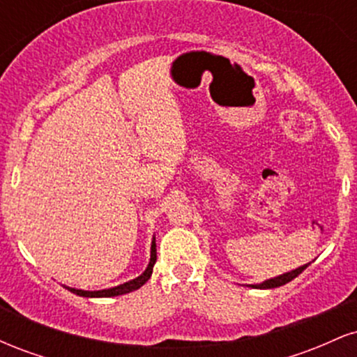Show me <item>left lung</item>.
Wrapping results in <instances>:
<instances>
[{
	"label": "left lung",
	"instance_id": "left-lung-1",
	"mask_svg": "<svg viewBox=\"0 0 357 357\" xmlns=\"http://www.w3.org/2000/svg\"><path fill=\"white\" fill-rule=\"evenodd\" d=\"M309 267V264L307 265H302V267H298L296 270H292V272H287L284 275H278V277H273V278H268V280L261 282V284H257V285H252L253 289H275V287H280V285H285L289 284L290 280H294V278L301 275L304 270Z\"/></svg>",
	"mask_w": 357,
	"mask_h": 357
}]
</instances>
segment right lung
I'll return each instance as SVG.
<instances>
[{
    "label": "right lung",
    "instance_id": "add662e5",
    "mask_svg": "<svg viewBox=\"0 0 357 357\" xmlns=\"http://www.w3.org/2000/svg\"><path fill=\"white\" fill-rule=\"evenodd\" d=\"M155 238H153V245H151V260H149V265H147V268L144 272L141 273V275L134 278V280H129L126 282V284H121L117 287H112V289H104V290H93V292H90V290H80V289H72V287H67L63 285L65 289L70 290L72 294H75V296H80V297H116V296H124V294H129L132 292V290H137L141 289L142 285L146 284L147 280H149L151 275H153V267L155 264Z\"/></svg>",
    "mask_w": 357,
    "mask_h": 357
}]
</instances>
